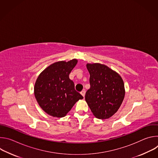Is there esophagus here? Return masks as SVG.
I'll list each match as a JSON object with an SVG mask.
<instances>
[{"instance_id":"34e87169","label":"esophagus","mask_w":158,"mask_h":158,"mask_svg":"<svg viewBox=\"0 0 158 158\" xmlns=\"http://www.w3.org/2000/svg\"><path fill=\"white\" fill-rule=\"evenodd\" d=\"M85 90H82V91L81 92V94L83 97H84V96H85Z\"/></svg>"}]
</instances>
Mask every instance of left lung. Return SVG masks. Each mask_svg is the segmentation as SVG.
<instances>
[{
    "label": "left lung",
    "mask_w": 158,
    "mask_h": 158,
    "mask_svg": "<svg viewBox=\"0 0 158 158\" xmlns=\"http://www.w3.org/2000/svg\"><path fill=\"white\" fill-rule=\"evenodd\" d=\"M86 66L91 87L85 93V101L94 116L108 119L118 111L124 100L123 80L106 65L94 63L87 64Z\"/></svg>",
    "instance_id": "left-lung-1"
}]
</instances>
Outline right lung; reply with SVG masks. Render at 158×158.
<instances>
[{
	"instance_id": "right-lung-1",
	"label": "right lung",
	"mask_w": 158,
	"mask_h": 158,
	"mask_svg": "<svg viewBox=\"0 0 158 158\" xmlns=\"http://www.w3.org/2000/svg\"><path fill=\"white\" fill-rule=\"evenodd\" d=\"M77 63L74 59L50 65L38 76L34 85V95L40 107L49 115L64 117L82 95L74 89L69 75Z\"/></svg>"
}]
</instances>
